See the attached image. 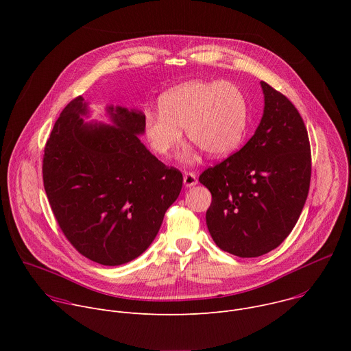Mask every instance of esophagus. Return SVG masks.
Wrapping results in <instances>:
<instances>
[{
  "label": "esophagus",
  "mask_w": 351,
  "mask_h": 351,
  "mask_svg": "<svg viewBox=\"0 0 351 351\" xmlns=\"http://www.w3.org/2000/svg\"><path fill=\"white\" fill-rule=\"evenodd\" d=\"M197 176H195V173L194 172H184V175H183V183H184V186L186 187H191V186H194V184H197Z\"/></svg>",
  "instance_id": "1"
}]
</instances>
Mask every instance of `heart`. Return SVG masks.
Instances as JSON below:
<instances>
[{"instance_id":"obj_1","label":"heart","mask_w":351,"mask_h":351,"mask_svg":"<svg viewBox=\"0 0 351 351\" xmlns=\"http://www.w3.org/2000/svg\"><path fill=\"white\" fill-rule=\"evenodd\" d=\"M158 106L160 112L145 114L144 132L161 157L182 143L180 129L211 157L232 153L247 129V99L230 82H189L162 94Z\"/></svg>"}]
</instances>
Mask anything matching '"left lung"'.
Listing matches in <instances>:
<instances>
[{
	"mask_svg": "<svg viewBox=\"0 0 351 351\" xmlns=\"http://www.w3.org/2000/svg\"><path fill=\"white\" fill-rule=\"evenodd\" d=\"M263 119L237 153L198 180L213 195L206 219L215 244L241 258L276 248L303 211L311 180V147L302 115L261 82Z\"/></svg>",
	"mask_w": 351,
	"mask_h": 351,
	"instance_id": "left-lung-1",
	"label": "left lung"
}]
</instances>
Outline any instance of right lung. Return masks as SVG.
Wrapping results in <instances>:
<instances>
[{"mask_svg":"<svg viewBox=\"0 0 351 351\" xmlns=\"http://www.w3.org/2000/svg\"><path fill=\"white\" fill-rule=\"evenodd\" d=\"M115 126L87 125L83 97L64 108L43 156V182L68 241L108 267L138 257L156 239L183 176L140 143L141 112L114 107Z\"/></svg>","mask_w":351,"mask_h":351,"instance_id":"add662e5","label":"right lung"}]
</instances>
